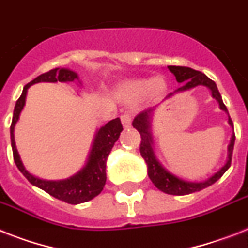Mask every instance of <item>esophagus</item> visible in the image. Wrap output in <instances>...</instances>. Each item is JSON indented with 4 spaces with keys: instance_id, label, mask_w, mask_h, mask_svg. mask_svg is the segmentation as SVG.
<instances>
[{
    "instance_id": "34e87169",
    "label": "esophagus",
    "mask_w": 248,
    "mask_h": 248,
    "mask_svg": "<svg viewBox=\"0 0 248 248\" xmlns=\"http://www.w3.org/2000/svg\"><path fill=\"white\" fill-rule=\"evenodd\" d=\"M121 121H122V124H124V128H128L131 126V116L130 113H124L121 116Z\"/></svg>"
}]
</instances>
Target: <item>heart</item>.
<instances>
[{"label":"heart","mask_w":248,"mask_h":248,"mask_svg":"<svg viewBox=\"0 0 248 248\" xmlns=\"http://www.w3.org/2000/svg\"><path fill=\"white\" fill-rule=\"evenodd\" d=\"M167 82L163 78H140L124 82L120 86V96L126 100H138L148 95L150 99H158L166 93Z\"/></svg>","instance_id":"heart-1"}]
</instances>
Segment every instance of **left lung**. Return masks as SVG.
Masks as SVG:
<instances>
[{
  "label": "left lung",
  "mask_w": 248,
  "mask_h": 248,
  "mask_svg": "<svg viewBox=\"0 0 248 248\" xmlns=\"http://www.w3.org/2000/svg\"><path fill=\"white\" fill-rule=\"evenodd\" d=\"M168 68H170V71L172 72L173 75L176 76L177 82L181 84V86L173 93L168 94L164 100L170 99V98L176 95V94H180V93L194 89L196 86H206V88L211 92V96H213L214 99H217V102L219 103V108L222 110H224L225 113H228V109H227V107L223 103L222 95H220V93H219L218 88H217V84H215L213 80H210L205 74H202V72L200 71H196L194 68L183 67V66H168ZM155 109L156 107H153V108H149V109L144 110V112H141L140 114H138V116L135 117L134 122H132V126H134V127L140 132V135H141L140 153H141V156L144 158L145 162H146V166H148V176L149 178L152 180V182L154 183V186H155L158 190L166 192V194L178 195V196H181V195L194 194V192H197V191L204 190V188H206V187L211 186L213 183L217 182V181L227 172V170H228L229 167H231L232 153L233 148H234L235 140L234 134H232V138H231V141H229L227 160H225L224 166H222L219 168L218 172H215L214 174H211V176L209 177V178H206L205 181H199V182L185 181L182 180V178H180V177L174 176V174L170 173V170H167L166 168L160 164L158 158H156L155 152H154V139H153L152 132L153 114H154ZM228 124L231 127H233V122L229 116Z\"/></svg>",
  "instance_id": "left-lung-1"
}]
</instances>
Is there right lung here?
Here are the masks:
<instances>
[{
    "mask_svg": "<svg viewBox=\"0 0 248 248\" xmlns=\"http://www.w3.org/2000/svg\"><path fill=\"white\" fill-rule=\"evenodd\" d=\"M70 82V81H81L78 80V75L75 71H72L70 68H53L51 71L42 74L38 78H35L33 81L26 84L23 89V94L20 95L15 104V109H14L13 122H11V127H10V134H11V146H13V154L14 160H15L16 167L19 170L23 173L25 178L29 181L33 186L39 187L40 190L46 191L51 196L56 197L58 200L65 201L67 204H81L86 201L92 200L95 196L102 192L104 185H106V164L107 159L109 155L110 150L113 148L114 142L117 141L120 138L121 132L124 130L122 124H121L120 118L109 121L108 124L98 128L93 139L92 149H90L89 155L86 159L85 166L82 167L81 170L72 174L71 177L65 178V180L58 181H48L39 178V177L33 176L25 170L21 159H20L19 152L16 149L15 144V126L20 118V113L25 106L26 94L28 89L34 84L38 82Z\"/></svg>",
    "mask_w": 248,
    "mask_h": 248,
    "instance_id": "add662e5",
    "label": "right lung"
}]
</instances>
